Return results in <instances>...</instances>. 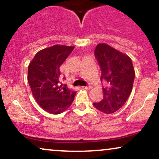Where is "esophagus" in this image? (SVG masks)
<instances>
[{
	"mask_svg": "<svg viewBox=\"0 0 159 159\" xmlns=\"http://www.w3.org/2000/svg\"><path fill=\"white\" fill-rule=\"evenodd\" d=\"M84 87L85 89H87V90H89V89L92 88V86H91L90 84H87V86H85V87Z\"/></svg>",
	"mask_w": 159,
	"mask_h": 159,
	"instance_id": "esophagus-1",
	"label": "esophagus"
}]
</instances>
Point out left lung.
Wrapping results in <instances>:
<instances>
[{
    "mask_svg": "<svg viewBox=\"0 0 159 159\" xmlns=\"http://www.w3.org/2000/svg\"><path fill=\"white\" fill-rule=\"evenodd\" d=\"M95 57L102 71L103 99L93 103L94 107L105 114H112L125 105L130 96L135 72L131 58L110 45L99 43L95 49Z\"/></svg>",
    "mask_w": 159,
    "mask_h": 159,
    "instance_id": "8db88e82",
    "label": "left lung"
}]
</instances>
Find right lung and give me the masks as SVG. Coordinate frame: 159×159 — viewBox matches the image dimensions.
<instances>
[{"label": "right lung", "mask_w": 159, "mask_h": 159, "mask_svg": "<svg viewBox=\"0 0 159 159\" xmlns=\"http://www.w3.org/2000/svg\"><path fill=\"white\" fill-rule=\"evenodd\" d=\"M75 47L55 45L36 53L28 66L27 81L39 105L49 114H59L73 102L76 92L59 84L60 66Z\"/></svg>", "instance_id": "1"}]
</instances>
